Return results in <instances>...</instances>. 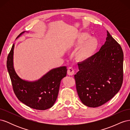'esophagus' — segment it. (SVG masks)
Listing matches in <instances>:
<instances>
[{
  "label": "esophagus",
  "mask_w": 130,
  "mask_h": 130,
  "mask_svg": "<svg viewBox=\"0 0 130 130\" xmlns=\"http://www.w3.org/2000/svg\"><path fill=\"white\" fill-rule=\"evenodd\" d=\"M74 69L72 67H70L68 68L67 70V73L69 75H73L74 74Z\"/></svg>",
  "instance_id": "obj_1"
}]
</instances>
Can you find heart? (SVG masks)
I'll return each instance as SVG.
<instances>
[{
  "mask_svg": "<svg viewBox=\"0 0 130 130\" xmlns=\"http://www.w3.org/2000/svg\"><path fill=\"white\" fill-rule=\"evenodd\" d=\"M90 35L87 32H81L78 35L75 45L81 46L77 54V56L80 60H86L92 57L98 49L99 43L95 38H90Z\"/></svg>",
  "mask_w": 130,
  "mask_h": 130,
  "instance_id": "b5f03b06",
  "label": "heart"
}]
</instances>
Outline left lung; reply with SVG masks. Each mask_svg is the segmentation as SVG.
Returning <instances> with one entry per match:
<instances>
[{
	"label": "left lung",
	"instance_id": "obj_1",
	"mask_svg": "<svg viewBox=\"0 0 130 130\" xmlns=\"http://www.w3.org/2000/svg\"><path fill=\"white\" fill-rule=\"evenodd\" d=\"M107 32L104 45L92 57L78 63L79 71L74 75L80 99L90 107L107 103L119 92L123 84V50Z\"/></svg>",
	"mask_w": 130,
	"mask_h": 130
}]
</instances>
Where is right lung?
I'll use <instances>...</instances> for the list:
<instances>
[{"instance_id": "add662e5", "label": "right lung", "mask_w": 130, "mask_h": 130, "mask_svg": "<svg viewBox=\"0 0 130 130\" xmlns=\"http://www.w3.org/2000/svg\"><path fill=\"white\" fill-rule=\"evenodd\" d=\"M14 46L13 44L7 56L6 66L15 96L30 108L45 110L52 107L57 99L61 81L67 75V67H60L51 70L37 81L23 80L17 75L13 68Z\"/></svg>"}]
</instances>
